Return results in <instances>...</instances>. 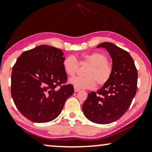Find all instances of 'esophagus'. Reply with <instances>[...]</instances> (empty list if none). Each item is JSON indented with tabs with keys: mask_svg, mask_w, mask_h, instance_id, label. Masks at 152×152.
Masks as SVG:
<instances>
[{
	"mask_svg": "<svg viewBox=\"0 0 152 152\" xmlns=\"http://www.w3.org/2000/svg\"><path fill=\"white\" fill-rule=\"evenodd\" d=\"M74 91H75V92L77 93V92H79V91H80V89L78 88H77L76 86H74Z\"/></svg>",
	"mask_w": 152,
	"mask_h": 152,
	"instance_id": "1",
	"label": "esophagus"
}]
</instances>
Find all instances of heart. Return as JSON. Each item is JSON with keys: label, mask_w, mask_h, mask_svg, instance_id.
I'll use <instances>...</instances> for the list:
<instances>
[{"label": "heart", "mask_w": 152, "mask_h": 152, "mask_svg": "<svg viewBox=\"0 0 152 152\" xmlns=\"http://www.w3.org/2000/svg\"><path fill=\"white\" fill-rule=\"evenodd\" d=\"M80 64H87L89 67L84 72L85 77H74L70 80V82L77 88L91 89L97 84L99 86H104L111 77L112 68L108 64V58L104 54L98 52L83 54ZM63 68L68 75L73 76L79 68L77 60L74 56H68L64 59Z\"/></svg>", "instance_id": "heart-1"}]
</instances>
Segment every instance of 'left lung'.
Here are the masks:
<instances>
[{"instance_id": "obj_1", "label": "left lung", "mask_w": 152, "mask_h": 152, "mask_svg": "<svg viewBox=\"0 0 152 152\" xmlns=\"http://www.w3.org/2000/svg\"><path fill=\"white\" fill-rule=\"evenodd\" d=\"M104 48L112 59L110 80L96 92H91L82 106L84 115L97 124H109L120 119L129 108L137 91L138 71L129 53L113 43Z\"/></svg>"}]
</instances>
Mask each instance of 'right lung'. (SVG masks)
<instances>
[{
    "label": "right lung",
    "instance_id": "right-lung-1",
    "mask_svg": "<svg viewBox=\"0 0 152 152\" xmlns=\"http://www.w3.org/2000/svg\"><path fill=\"white\" fill-rule=\"evenodd\" d=\"M64 59L60 49L41 45L23 52L16 60L12 72V97L28 120L34 122L55 120L73 94V86L66 84Z\"/></svg>",
    "mask_w": 152,
    "mask_h": 152
}]
</instances>
